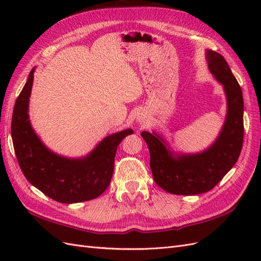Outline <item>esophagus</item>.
<instances>
[{
  "instance_id": "34e87169",
  "label": "esophagus",
  "mask_w": 261,
  "mask_h": 261,
  "mask_svg": "<svg viewBox=\"0 0 261 261\" xmlns=\"http://www.w3.org/2000/svg\"><path fill=\"white\" fill-rule=\"evenodd\" d=\"M147 122H148L147 116L144 115L143 113L139 114V115L137 116V123H138L139 125H145V124H147Z\"/></svg>"
}]
</instances>
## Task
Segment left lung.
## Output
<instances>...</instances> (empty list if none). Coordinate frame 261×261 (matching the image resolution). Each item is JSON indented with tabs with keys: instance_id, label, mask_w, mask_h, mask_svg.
Listing matches in <instances>:
<instances>
[{
	"instance_id": "left-lung-1",
	"label": "left lung",
	"mask_w": 261,
	"mask_h": 261,
	"mask_svg": "<svg viewBox=\"0 0 261 261\" xmlns=\"http://www.w3.org/2000/svg\"><path fill=\"white\" fill-rule=\"evenodd\" d=\"M210 73L223 85L226 117L213 144L197 153H176L159 134L143 132L150 152L153 179L163 191L175 195L209 192L238 161L244 137V100L241 87L222 55L207 50Z\"/></svg>"
}]
</instances>
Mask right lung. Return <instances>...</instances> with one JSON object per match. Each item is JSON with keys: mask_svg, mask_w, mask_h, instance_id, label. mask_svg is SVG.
Segmentation results:
<instances>
[{"mask_svg": "<svg viewBox=\"0 0 261 261\" xmlns=\"http://www.w3.org/2000/svg\"><path fill=\"white\" fill-rule=\"evenodd\" d=\"M35 68L15 102L12 139L23 175L39 191L55 201L75 203L97 198L108 188L114 169L117 146L133 134L124 129L102 139L83 158H66L46 147L30 124L28 109Z\"/></svg>", "mask_w": 261, "mask_h": 261, "instance_id": "obj_1", "label": "right lung"}]
</instances>
